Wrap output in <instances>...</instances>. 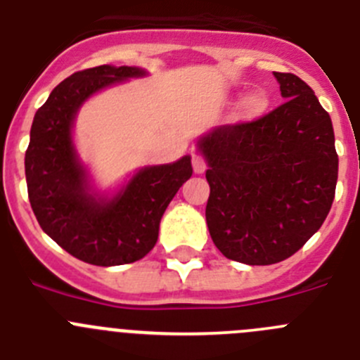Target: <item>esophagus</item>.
Returning a JSON list of instances; mask_svg holds the SVG:
<instances>
[{
    "mask_svg": "<svg viewBox=\"0 0 360 360\" xmlns=\"http://www.w3.org/2000/svg\"><path fill=\"white\" fill-rule=\"evenodd\" d=\"M192 165H193V172L195 174H202L206 170V161L200 154H193L192 156Z\"/></svg>",
    "mask_w": 360,
    "mask_h": 360,
    "instance_id": "34e87169",
    "label": "esophagus"
}]
</instances>
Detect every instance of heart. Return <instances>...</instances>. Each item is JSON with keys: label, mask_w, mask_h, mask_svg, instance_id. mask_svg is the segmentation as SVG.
<instances>
[{"label": "heart", "mask_w": 360, "mask_h": 360, "mask_svg": "<svg viewBox=\"0 0 360 360\" xmlns=\"http://www.w3.org/2000/svg\"><path fill=\"white\" fill-rule=\"evenodd\" d=\"M269 96L264 91H255L252 95L245 96L240 103V118L242 120H257L267 111Z\"/></svg>", "instance_id": "1"}]
</instances>
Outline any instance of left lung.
Instances as JSON below:
<instances>
[{
    "label": "left lung",
    "instance_id": "1",
    "mask_svg": "<svg viewBox=\"0 0 360 360\" xmlns=\"http://www.w3.org/2000/svg\"><path fill=\"white\" fill-rule=\"evenodd\" d=\"M285 102L252 122L220 125L197 143L208 163L206 222L229 260L292 257L332 208L339 158L330 115L310 86L278 73Z\"/></svg>",
    "mask_w": 360,
    "mask_h": 360
}]
</instances>
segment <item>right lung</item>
<instances>
[{
  "label": "right lung",
  "mask_w": 360,
  "mask_h": 360,
  "mask_svg": "<svg viewBox=\"0 0 360 360\" xmlns=\"http://www.w3.org/2000/svg\"><path fill=\"white\" fill-rule=\"evenodd\" d=\"M147 71L103 66L77 71L55 87L37 109L25 154L28 199L39 226L63 249L86 264H132L158 242L165 210L192 177V158L145 167L112 199L89 190L73 145L77 111L96 91Z\"/></svg>",
  "instance_id": "add662e5"
}]
</instances>
